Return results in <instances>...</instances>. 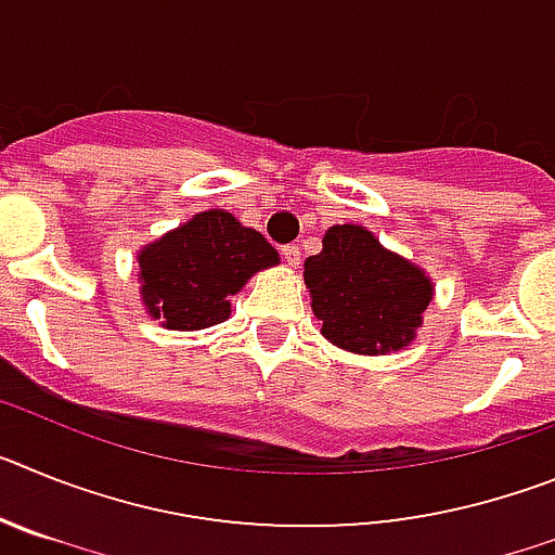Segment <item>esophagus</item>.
Wrapping results in <instances>:
<instances>
[{"mask_svg": "<svg viewBox=\"0 0 555 555\" xmlns=\"http://www.w3.org/2000/svg\"><path fill=\"white\" fill-rule=\"evenodd\" d=\"M300 247H297V244H286V247H283V258H286V263L288 267H300Z\"/></svg>", "mask_w": 555, "mask_h": 555, "instance_id": "obj_1", "label": "esophagus"}]
</instances>
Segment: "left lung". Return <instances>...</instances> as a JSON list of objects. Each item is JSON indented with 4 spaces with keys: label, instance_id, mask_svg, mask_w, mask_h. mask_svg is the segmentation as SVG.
<instances>
[{
    "label": "left lung",
    "instance_id": "1",
    "mask_svg": "<svg viewBox=\"0 0 555 555\" xmlns=\"http://www.w3.org/2000/svg\"><path fill=\"white\" fill-rule=\"evenodd\" d=\"M302 278L322 336L361 356L411 345L434 300L423 269L389 253L361 224H333L322 238V253L306 261Z\"/></svg>",
    "mask_w": 555,
    "mask_h": 555
}]
</instances>
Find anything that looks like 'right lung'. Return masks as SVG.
Masks as SVG:
<instances>
[{"label": "right lung", "instance_id": "1", "mask_svg": "<svg viewBox=\"0 0 555 555\" xmlns=\"http://www.w3.org/2000/svg\"><path fill=\"white\" fill-rule=\"evenodd\" d=\"M281 263L258 230L222 208L203 210L139 253L141 300L169 331H203L230 317V297Z\"/></svg>", "mask_w": 555, "mask_h": 555}]
</instances>
